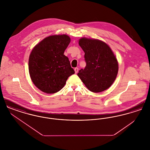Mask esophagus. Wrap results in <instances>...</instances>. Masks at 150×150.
<instances>
[{"label":"esophagus","mask_w":150,"mask_h":150,"mask_svg":"<svg viewBox=\"0 0 150 150\" xmlns=\"http://www.w3.org/2000/svg\"><path fill=\"white\" fill-rule=\"evenodd\" d=\"M74 70H75V73L76 74V73H78V72L79 69L78 67H76V68H75V69H74Z\"/></svg>","instance_id":"1"}]
</instances>
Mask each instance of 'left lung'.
Instances as JSON below:
<instances>
[{"instance_id": "obj_1", "label": "left lung", "mask_w": 150, "mask_h": 150, "mask_svg": "<svg viewBox=\"0 0 150 150\" xmlns=\"http://www.w3.org/2000/svg\"><path fill=\"white\" fill-rule=\"evenodd\" d=\"M79 44L85 53L86 65L78 76L86 87L94 93L109 88L116 78L119 64L111 48L104 42L96 39L81 38Z\"/></svg>"}]
</instances>
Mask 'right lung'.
Wrapping results in <instances>:
<instances>
[{"label": "right lung", "mask_w": 150, "mask_h": 150, "mask_svg": "<svg viewBox=\"0 0 150 150\" xmlns=\"http://www.w3.org/2000/svg\"><path fill=\"white\" fill-rule=\"evenodd\" d=\"M70 41L69 36L66 34L49 36L31 52L29 74L34 84L43 92L57 93L75 73L68 57L64 54Z\"/></svg>", "instance_id": "add662e5"}]
</instances>
